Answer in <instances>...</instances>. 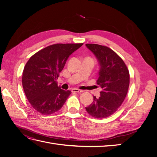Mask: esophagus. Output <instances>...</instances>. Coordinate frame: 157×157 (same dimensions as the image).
<instances>
[{
  "label": "esophagus",
  "instance_id": "34e87169",
  "mask_svg": "<svg viewBox=\"0 0 157 157\" xmlns=\"http://www.w3.org/2000/svg\"><path fill=\"white\" fill-rule=\"evenodd\" d=\"M72 91L74 92H77V93H82L83 92L82 90H80L78 88H73V89H72Z\"/></svg>",
  "mask_w": 157,
  "mask_h": 157
}]
</instances>
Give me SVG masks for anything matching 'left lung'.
Here are the masks:
<instances>
[{
  "mask_svg": "<svg viewBox=\"0 0 157 157\" xmlns=\"http://www.w3.org/2000/svg\"><path fill=\"white\" fill-rule=\"evenodd\" d=\"M86 46L101 66L96 82L102 89L100 96H94L86 110L94 118H104L115 113L124 101L130 84L129 71L121 57L109 47L97 44Z\"/></svg>",
  "mask_w": 157,
  "mask_h": 157,
  "instance_id": "left-lung-1",
  "label": "left lung"
}]
</instances>
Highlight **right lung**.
<instances>
[{"label": "right lung", "instance_id": "obj_1", "mask_svg": "<svg viewBox=\"0 0 157 157\" xmlns=\"http://www.w3.org/2000/svg\"><path fill=\"white\" fill-rule=\"evenodd\" d=\"M82 44H52L28 60L23 71L22 85L28 101L36 111L50 115L62 107L71 92L61 89L56 80L69 56Z\"/></svg>", "mask_w": 157, "mask_h": 157}]
</instances>
